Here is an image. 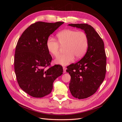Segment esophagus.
Listing matches in <instances>:
<instances>
[{
    "label": "esophagus",
    "mask_w": 122,
    "mask_h": 122,
    "mask_svg": "<svg viewBox=\"0 0 122 122\" xmlns=\"http://www.w3.org/2000/svg\"><path fill=\"white\" fill-rule=\"evenodd\" d=\"M66 72V69L65 67H63V73H65Z\"/></svg>",
    "instance_id": "34e87169"
}]
</instances>
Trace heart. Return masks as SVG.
<instances>
[{
    "instance_id": "1",
    "label": "heart",
    "mask_w": 122,
    "mask_h": 122,
    "mask_svg": "<svg viewBox=\"0 0 122 122\" xmlns=\"http://www.w3.org/2000/svg\"><path fill=\"white\" fill-rule=\"evenodd\" d=\"M58 41L49 37L46 42L47 48L54 56L60 52L61 46H65V53L61 54L55 59L57 64L66 66L71 63L74 59L82 57L86 53L88 47V38L84 31H77L72 29H66L57 35Z\"/></svg>"
}]
</instances>
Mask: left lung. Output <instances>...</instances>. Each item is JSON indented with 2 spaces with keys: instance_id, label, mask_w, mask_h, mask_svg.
<instances>
[{
  "instance_id": "left-lung-1",
  "label": "left lung",
  "mask_w": 122,
  "mask_h": 122,
  "mask_svg": "<svg viewBox=\"0 0 122 122\" xmlns=\"http://www.w3.org/2000/svg\"><path fill=\"white\" fill-rule=\"evenodd\" d=\"M80 28L88 38V47L83 57L67 67L71 76L69 89L74 97L86 98L96 93L104 80L106 74V56L103 40L95 29L87 24H70Z\"/></svg>"
}]
</instances>
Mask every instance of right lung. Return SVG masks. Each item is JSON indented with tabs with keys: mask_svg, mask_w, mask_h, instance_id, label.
<instances>
[{
	"mask_svg": "<svg viewBox=\"0 0 122 122\" xmlns=\"http://www.w3.org/2000/svg\"><path fill=\"white\" fill-rule=\"evenodd\" d=\"M64 23L37 22L25 29L17 42L14 58L17 80L21 89L33 97L49 94L54 81L62 74L63 69L60 65L45 68L52 60L47 41Z\"/></svg>",
	"mask_w": 122,
	"mask_h": 122,
	"instance_id": "obj_1",
	"label": "right lung"
}]
</instances>
